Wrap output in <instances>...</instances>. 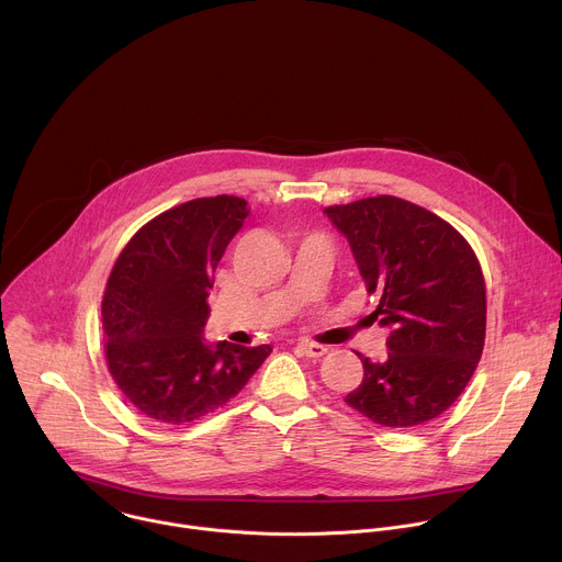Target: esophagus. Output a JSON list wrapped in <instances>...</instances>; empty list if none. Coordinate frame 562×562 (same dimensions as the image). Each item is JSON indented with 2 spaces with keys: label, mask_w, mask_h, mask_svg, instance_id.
Segmentation results:
<instances>
[{
  "label": "esophagus",
  "mask_w": 562,
  "mask_h": 562,
  "mask_svg": "<svg viewBox=\"0 0 562 562\" xmlns=\"http://www.w3.org/2000/svg\"><path fill=\"white\" fill-rule=\"evenodd\" d=\"M297 349H300L304 356H308V358H323V356L327 353V347L317 345V342H308V340H300V342H297Z\"/></svg>",
  "instance_id": "34e87169"
}]
</instances>
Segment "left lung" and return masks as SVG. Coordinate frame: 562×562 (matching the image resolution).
Returning <instances> with one entry per match:
<instances>
[{"label":"left lung","mask_w":562,"mask_h":562,"mask_svg":"<svg viewBox=\"0 0 562 562\" xmlns=\"http://www.w3.org/2000/svg\"><path fill=\"white\" fill-rule=\"evenodd\" d=\"M347 235L371 313L389 329L386 358H362L364 378L345 403L391 429L447 412L485 347L487 291L467 239L436 213L393 195L327 206Z\"/></svg>","instance_id":"obj_1"}]
</instances>
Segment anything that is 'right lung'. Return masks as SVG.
I'll return each mask as SVG.
<instances>
[{
	"label": "right lung",
	"instance_id": "add662e5",
	"mask_svg": "<svg viewBox=\"0 0 562 562\" xmlns=\"http://www.w3.org/2000/svg\"><path fill=\"white\" fill-rule=\"evenodd\" d=\"M249 215L235 195L198 198L146 222L117 256L102 297L109 371L128 403L165 425L226 405L269 345H206L213 273Z\"/></svg>",
	"mask_w": 562,
	"mask_h": 562
}]
</instances>
